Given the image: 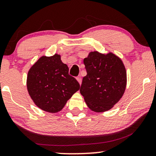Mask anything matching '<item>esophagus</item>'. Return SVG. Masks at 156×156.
Returning a JSON list of instances; mask_svg holds the SVG:
<instances>
[{"mask_svg":"<svg viewBox=\"0 0 156 156\" xmlns=\"http://www.w3.org/2000/svg\"><path fill=\"white\" fill-rule=\"evenodd\" d=\"M76 79H77V80L78 81V83H80V84H81V82H82V78H81V76H78V77L76 78Z\"/></svg>","mask_w":156,"mask_h":156,"instance_id":"34e87169","label":"esophagus"}]
</instances>
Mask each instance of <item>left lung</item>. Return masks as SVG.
Listing matches in <instances>:
<instances>
[{
	"label": "left lung",
	"instance_id": "1",
	"mask_svg": "<svg viewBox=\"0 0 156 156\" xmlns=\"http://www.w3.org/2000/svg\"><path fill=\"white\" fill-rule=\"evenodd\" d=\"M87 75L80 92L87 107L95 112L112 108L124 95L126 72L121 58L111 52H90L83 60Z\"/></svg>",
	"mask_w": 156,
	"mask_h": 156
}]
</instances>
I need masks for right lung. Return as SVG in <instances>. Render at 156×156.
I'll use <instances>...</instances> for the list:
<instances>
[{
	"label": "right lung",
	"instance_id": "1",
	"mask_svg": "<svg viewBox=\"0 0 156 156\" xmlns=\"http://www.w3.org/2000/svg\"><path fill=\"white\" fill-rule=\"evenodd\" d=\"M27 87L34 104L44 111L56 113L80 89V84L69 74V67L61 56H43L30 68Z\"/></svg>",
	"mask_w": 156,
	"mask_h": 156
}]
</instances>
